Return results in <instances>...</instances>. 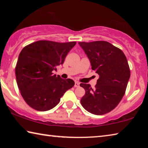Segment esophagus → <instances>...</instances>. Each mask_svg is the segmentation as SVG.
I'll list each match as a JSON object with an SVG mask.
<instances>
[{
    "mask_svg": "<svg viewBox=\"0 0 148 148\" xmlns=\"http://www.w3.org/2000/svg\"><path fill=\"white\" fill-rule=\"evenodd\" d=\"M74 87H79V82H75Z\"/></svg>",
    "mask_w": 148,
    "mask_h": 148,
    "instance_id": "34e87169",
    "label": "esophagus"
}]
</instances>
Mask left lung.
<instances>
[{"label":"left lung","instance_id":"8db88e82","mask_svg":"<svg viewBox=\"0 0 148 148\" xmlns=\"http://www.w3.org/2000/svg\"><path fill=\"white\" fill-rule=\"evenodd\" d=\"M87 55L92 70L99 75L95 89L81 84L86 94L81 104L92 114L112 111L121 101L131 76L126 57L121 49L106 41L78 42Z\"/></svg>","mask_w":148,"mask_h":148}]
</instances>
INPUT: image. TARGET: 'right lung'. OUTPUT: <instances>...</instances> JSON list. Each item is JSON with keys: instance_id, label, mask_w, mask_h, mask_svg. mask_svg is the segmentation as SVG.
Returning a JSON list of instances; mask_svg holds the SVG:
<instances>
[{"instance_id": "add662e5", "label": "right lung", "mask_w": 148, "mask_h": 148, "mask_svg": "<svg viewBox=\"0 0 148 148\" xmlns=\"http://www.w3.org/2000/svg\"><path fill=\"white\" fill-rule=\"evenodd\" d=\"M76 44L40 40L21 50L16 76L19 91L29 106L38 111L51 110L58 104L64 92L74 86L72 79H62L53 71L63 64Z\"/></svg>"}]
</instances>
